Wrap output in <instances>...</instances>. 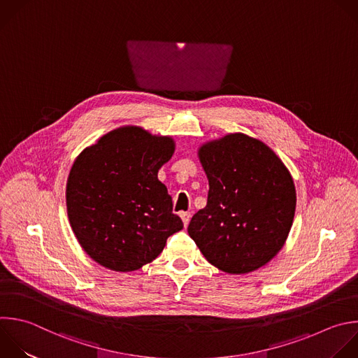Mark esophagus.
I'll list each match as a JSON object with an SVG mask.
<instances>
[{"label":"esophagus","instance_id":"esophagus-1","mask_svg":"<svg viewBox=\"0 0 358 358\" xmlns=\"http://www.w3.org/2000/svg\"><path fill=\"white\" fill-rule=\"evenodd\" d=\"M180 216H181V219H182L184 226L187 227V226H188V223H189V219H191V213H189V212H181V213H180Z\"/></svg>","mask_w":358,"mask_h":358}]
</instances>
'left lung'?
I'll return each mask as SVG.
<instances>
[{"instance_id":"1","label":"left lung","mask_w":358,"mask_h":358,"mask_svg":"<svg viewBox=\"0 0 358 358\" xmlns=\"http://www.w3.org/2000/svg\"><path fill=\"white\" fill-rule=\"evenodd\" d=\"M208 202L188 224L203 257L229 274L266 266L291 230L296 192L281 159L262 141L230 134L198 150Z\"/></svg>"}]
</instances>
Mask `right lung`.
I'll use <instances>...</instances> for the list:
<instances>
[{
    "instance_id": "obj_1",
    "label": "right lung",
    "mask_w": 358,
    "mask_h": 358,
    "mask_svg": "<svg viewBox=\"0 0 358 358\" xmlns=\"http://www.w3.org/2000/svg\"><path fill=\"white\" fill-rule=\"evenodd\" d=\"M176 145L139 127L103 135L76 159L66 187L67 215L84 252L113 271L152 263L182 229L157 173Z\"/></svg>"
}]
</instances>
